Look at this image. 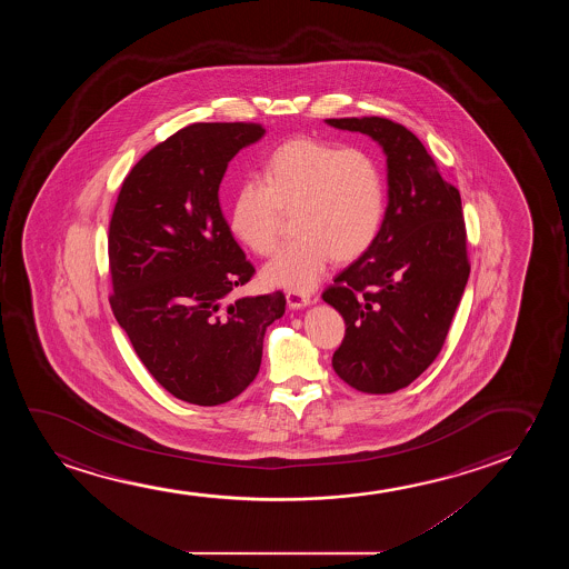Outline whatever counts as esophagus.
<instances>
[{
  "label": "esophagus",
  "mask_w": 569,
  "mask_h": 569,
  "mask_svg": "<svg viewBox=\"0 0 569 569\" xmlns=\"http://www.w3.org/2000/svg\"><path fill=\"white\" fill-rule=\"evenodd\" d=\"M286 299L291 309H303L307 305H311V296L299 293V291H286Z\"/></svg>",
  "instance_id": "34e87169"
}]
</instances>
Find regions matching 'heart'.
Listing matches in <instances>:
<instances>
[{"mask_svg":"<svg viewBox=\"0 0 569 569\" xmlns=\"http://www.w3.org/2000/svg\"><path fill=\"white\" fill-rule=\"evenodd\" d=\"M385 210L387 182L369 151L303 136L270 153L262 180L237 188L229 227L247 249L268 257L280 244L283 216L293 213L301 237L266 264L264 280L309 291L335 258L348 262L373 247Z\"/></svg>","mask_w":569,"mask_h":569,"instance_id":"b5f03b06","label":"heart"}]
</instances>
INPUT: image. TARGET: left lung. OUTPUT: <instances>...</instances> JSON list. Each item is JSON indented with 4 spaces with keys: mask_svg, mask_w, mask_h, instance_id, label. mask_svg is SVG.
<instances>
[{
    "mask_svg": "<svg viewBox=\"0 0 569 569\" xmlns=\"http://www.w3.org/2000/svg\"><path fill=\"white\" fill-rule=\"evenodd\" d=\"M379 141L387 156L389 206L366 254L338 273L322 299L346 322L336 373L367 395L416 381L443 348L470 273L457 188L408 128L389 118H328Z\"/></svg>",
    "mask_w": 569,
    "mask_h": 569,
    "instance_id": "8db88e82",
    "label": "left lung"
}]
</instances>
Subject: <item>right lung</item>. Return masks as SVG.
Segmentation results:
<instances>
[{"label":"right lung","instance_id":"1","mask_svg":"<svg viewBox=\"0 0 569 569\" xmlns=\"http://www.w3.org/2000/svg\"><path fill=\"white\" fill-rule=\"evenodd\" d=\"M254 122H198L157 143L128 172L109 226V301L164 390L198 406L239 397L262 361L281 291L231 293L254 276L219 208L227 164L260 140Z\"/></svg>","mask_w":569,"mask_h":569}]
</instances>
